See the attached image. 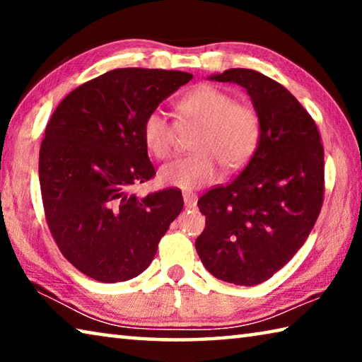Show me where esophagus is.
Returning a JSON list of instances; mask_svg holds the SVG:
<instances>
[{
  "instance_id": "obj_1",
  "label": "esophagus",
  "mask_w": 362,
  "mask_h": 362,
  "mask_svg": "<svg viewBox=\"0 0 362 362\" xmlns=\"http://www.w3.org/2000/svg\"><path fill=\"white\" fill-rule=\"evenodd\" d=\"M183 203H185V207L192 209V207H194L196 203H198V196L192 192H183Z\"/></svg>"
}]
</instances>
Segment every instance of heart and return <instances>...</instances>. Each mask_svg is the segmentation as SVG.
<instances>
[{"label":"heart","mask_w":362,"mask_h":362,"mask_svg":"<svg viewBox=\"0 0 362 362\" xmlns=\"http://www.w3.org/2000/svg\"><path fill=\"white\" fill-rule=\"evenodd\" d=\"M175 110L179 124L198 126L192 139L194 151L159 170L163 183L183 189L207 185L217 179L218 164L235 170L247 163L259 146V113L217 86H196L180 97ZM142 137L153 156L168 159L175 150L177 126L163 110L155 108L142 122Z\"/></svg>","instance_id":"b5f03b06"}]
</instances>
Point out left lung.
I'll list each match as a JSON object with an SVG mask.
<instances>
[{
  "label": "left lung",
  "mask_w": 362,
  "mask_h": 362,
  "mask_svg": "<svg viewBox=\"0 0 362 362\" xmlns=\"http://www.w3.org/2000/svg\"><path fill=\"white\" fill-rule=\"evenodd\" d=\"M211 79L247 90L262 136L246 168L199 198L206 228L194 246L216 278L255 286L279 272L313 230L324 201V148L313 118L274 79L247 69Z\"/></svg>",
  "instance_id": "8db88e82"
}]
</instances>
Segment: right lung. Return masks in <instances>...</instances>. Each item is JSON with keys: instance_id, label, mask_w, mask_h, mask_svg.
Returning <instances> with one entry per match:
<instances>
[{"instance_id": "right-lung-1", "label": "right lung", "mask_w": 362, "mask_h": 362, "mask_svg": "<svg viewBox=\"0 0 362 362\" xmlns=\"http://www.w3.org/2000/svg\"><path fill=\"white\" fill-rule=\"evenodd\" d=\"M193 75L116 69L59 103L40 148V185L49 230L73 267L100 283L139 276L183 207L177 188L139 198L155 177L142 122Z\"/></svg>"}]
</instances>
